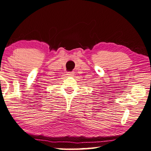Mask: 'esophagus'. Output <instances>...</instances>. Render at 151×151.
Listing matches in <instances>:
<instances>
[{
    "mask_svg": "<svg viewBox=\"0 0 151 151\" xmlns=\"http://www.w3.org/2000/svg\"><path fill=\"white\" fill-rule=\"evenodd\" d=\"M74 75V73H71V72H69V73H67V75H68L69 76H73Z\"/></svg>",
    "mask_w": 151,
    "mask_h": 151,
    "instance_id": "obj_1",
    "label": "esophagus"
}]
</instances>
